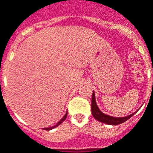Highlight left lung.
<instances>
[{"label": "left lung", "mask_w": 153, "mask_h": 153, "mask_svg": "<svg viewBox=\"0 0 153 153\" xmlns=\"http://www.w3.org/2000/svg\"><path fill=\"white\" fill-rule=\"evenodd\" d=\"M91 111H92V115L94 116V118L95 120H99L102 123H105L107 125H113V126H116V125L121 124L125 121L130 119L131 116H133L136 112H134L132 114L129 115L125 117H114V116H108L106 114L103 113L100 109H99L98 105L96 104L95 101V94L94 92L93 91V94H92V100H91Z\"/></svg>", "instance_id": "obj_1"}]
</instances>
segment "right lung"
<instances>
[{
    "mask_svg": "<svg viewBox=\"0 0 153 153\" xmlns=\"http://www.w3.org/2000/svg\"><path fill=\"white\" fill-rule=\"evenodd\" d=\"M67 115H68V112H66V113H65V115H64V116H63V118H62V119H61V120H59V122H58V123H57V124L55 125V126H52V127H47V128H43V129H44V130H47V131H50V130H52V129L55 128V127H56V126H59V125L61 124V123H63V121H64V120H65V119H66V118H67Z\"/></svg>",
    "mask_w": 153,
    "mask_h": 153,
    "instance_id": "add662e5",
    "label": "right lung"
}]
</instances>
